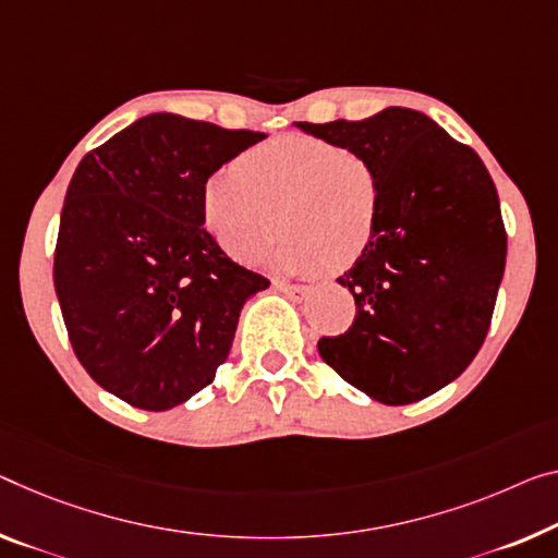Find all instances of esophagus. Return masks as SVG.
<instances>
[{
	"instance_id": "esophagus-1",
	"label": "esophagus",
	"mask_w": 558,
	"mask_h": 558,
	"mask_svg": "<svg viewBox=\"0 0 558 558\" xmlns=\"http://www.w3.org/2000/svg\"><path fill=\"white\" fill-rule=\"evenodd\" d=\"M274 287H277L279 291H284L287 296H291V299H304L306 294H308V287H304V284H291V281H274Z\"/></svg>"
}]
</instances>
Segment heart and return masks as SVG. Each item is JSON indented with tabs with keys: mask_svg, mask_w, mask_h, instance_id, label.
<instances>
[{
	"mask_svg": "<svg viewBox=\"0 0 558 558\" xmlns=\"http://www.w3.org/2000/svg\"><path fill=\"white\" fill-rule=\"evenodd\" d=\"M202 219L231 259L254 264L269 250L279 269L339 271L362 256L379 229L381 179L364 154L314 136L284 134L211 171Z\"/></svg>",
	"mask_w": 558,
	"mask_h": 558,
	"instance_id": "heart-1",
	"label": "heart"
}]
</instances>
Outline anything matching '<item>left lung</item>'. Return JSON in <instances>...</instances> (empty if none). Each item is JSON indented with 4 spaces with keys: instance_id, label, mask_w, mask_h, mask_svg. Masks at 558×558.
<instances>
[{
    "instance_id": "obj_1",
    "label": "left lung",
    "mask_w": 558,
    "mask_h": 558,
    "mask_svg": "<svg viewBox=\"0 0 558 558\" xmlns=\"http://www.w3.org/2000/svg\"><path fill=\"white\" fill-rule=\"evenodd\" d=\"M296 126L364 154L381 179L379 229L337 279L354 294V324L316 349L381 404L439 391L482 349L507 267V229L484 161L404 107L362 122Z\"/></svg>"
}]
</instances>
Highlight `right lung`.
<instances>
[{"label": "right lung", "mask_w": 558, "mask_h": 558, "mask_svg": "<svg viewBox=\"0 0 558 558\" xmlns=\"http://www.w3.org/2000/svg\"><path fill=\"white\" fill-rule=\"evenodd\" d=\"M264 136L159 111L76 167L54 289L76 359L126 404L167 411L209 387L244 302L269 287L202 219L207 177Z\"/></svg>", "instance_id": "obj_1"}]
</instances>
